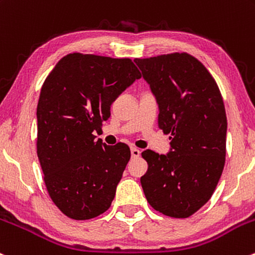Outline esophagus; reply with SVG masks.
<instances>
[{"mask_svg":"<svg viewBox=\"0 0 255 255\" xmlns=\"http://www.w3.org/2000/svg\"><path fill=\"white\" fill-rule=\"evenodd\" d=\"M130 154L133 157H139L140 156V150L136 148H130Z\"/></svg>","mask_w":255,"mask_h":255,"instance_id":"34e87169","label":"esophagus"}]
</instances>
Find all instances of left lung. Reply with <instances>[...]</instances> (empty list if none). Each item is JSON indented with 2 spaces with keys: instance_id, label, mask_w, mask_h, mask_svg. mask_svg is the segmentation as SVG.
<instances>
[{
  "instance_id": "obj_1",
  "label": "left lung",
  "mask_w": 255,
  "mask_h": 255,
  "mask_svg": "<svg viewBox=\"0 0 255 255\" xmlns=\"http://www.w3.org/2000/svg\"><path fill=\"white\" fill-rule=\"evenodd\" d=\"M159 104V127L171 150L141 152L146 200L166 216L189 218L208 202L225 166L227 119L221 93L204 64L187 52L135 58Z\"/></svg>"
}]
</instances>
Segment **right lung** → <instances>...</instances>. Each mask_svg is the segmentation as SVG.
<instances>
[{"label": "right lung", "instance_id": "obj_1", "mask_svg": "<svg viewBox=\"0 0 255 255\" xmlns=\"http://www.w3.org/2000/svg\"><path fill=\"white\" fill-rule=\"evenodd\" d=\"M140 77L129 58L74 52L45 79L36 152L50 198L68 218L89 220L111 206L130 150L125 143L106 145L93 133L111 116V104Z\"/></svg>", "mask_w": 255, "mask_h": 255}]
</instances>
